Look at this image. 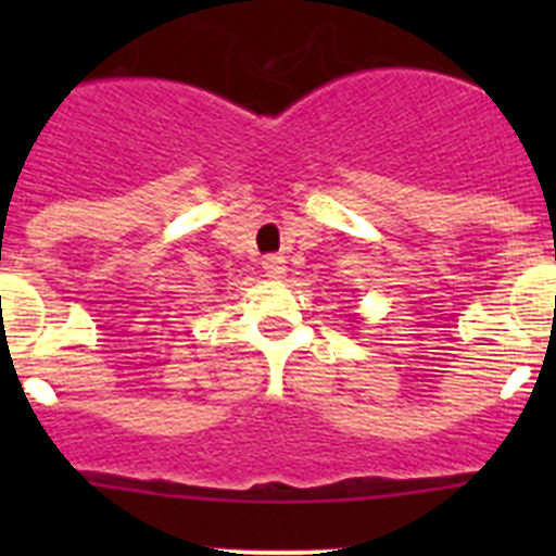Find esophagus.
Masks as SVG:
<instances>
[{
    "mask_svg": "<svg viewBox=\"0 0 556 556\" xmlns=\"http://www.w3.org/2000/svg\"><path fill=\"white\" fill-rule=\"evenodd\" d=\"M263 271H266V277L279 279L285 271H288V266H285V257L282 255H266L263 257Z\"/></svg>",
    "mask_w": 556,
    "mask_h": 556,
    "instance_id": "obj_1",
    "label": "esophagus"
}]
</instances>
